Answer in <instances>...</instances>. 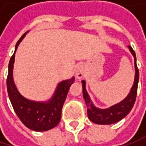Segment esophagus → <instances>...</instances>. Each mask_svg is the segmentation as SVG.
<instances>
[{
  "label": "esophagus",
  "instance_id": "34e87169",
  "mask_svg": "<svg viewBox=\"0 0 146 146\" xmlns=\"http://www.w3.org/2000/svg\"><path fill=\"white\" fill-rule=\"evenodd\" d=\"M85 76V68L84 66H80L76 68V76L78 80H80Z\"/></svg>",
  "mask_w": 146,
  "mask_h": 146
}]
</instances>
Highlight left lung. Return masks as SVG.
Segmentation results:
<instances>
[{"mask_svg": "<svg viewBox=\"0 0 146 146\" xmlns=\"http://www.w3.org/2000/svg\"><path fill=\"white\" fill-rule=\"evenodd\" d=\"M130 52L134 57V65H135V78L134 83L129 93L122 102L115 104L107 109H100L93 105L91 98L86 90V82L82 80L83 87V96L87 106L88 117L89 120L97 124H112L120 121L123 119L132 109L135 103L137 93V85L139 81V70L137 66V58L136 53L131 46L128 45Z\"/></svg>", "mask_w": 146, "mask_h": 146, "instance_id": "1", "label": "left lung"}]
</instances>
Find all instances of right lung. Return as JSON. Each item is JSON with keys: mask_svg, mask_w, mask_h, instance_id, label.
I'll list each match as a JSON object with an SVG mask.
<instances>
[{"mask_svg": "<svg viewBox=\"0 0 146 146\" xmlns=\"http://www.w3.org/2000/svg\"><path fill=\"white\" fill-rule=\"evenodd\" d=\"M27 33V31L17 42L14 54L9 60L6 81L7 91L12 106L22 123L31 130L44 132L52 129L59 123L63 104L70 85L75 81V77L60 82L56 88L53 97L46 102L31 101L21 95L14 84L13 69L16 50Z\"/></svg>", "mask_w": 146, "mask_h": 146, "instance_id": "obj_1", "label": "right lung"}]
</instances>
